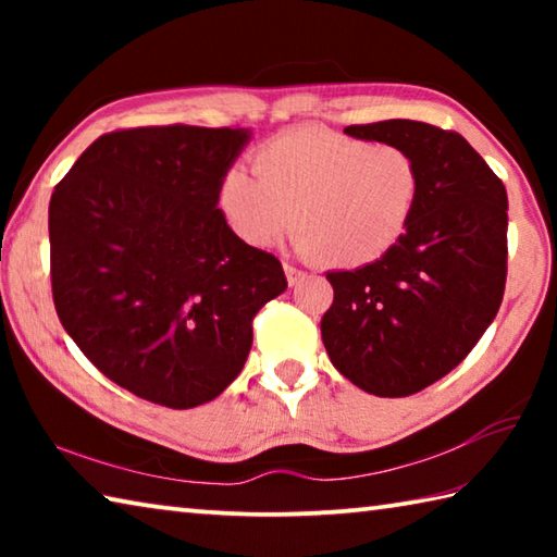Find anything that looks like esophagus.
Wrapping results in <instances>:
<instances>
[{"label":"esophagus","mask_w":557,"mask_h":557,"mask_svg":"<svg viewBox=\"0 0 557 557\" xmlns=\"http://www.w3.org/2000/svg\"><path fill=\"white\" fill-rule=\"evenodd\" d=\"M285 275H287V280H289V285H297L299 280H305V272H301V270L295 268V265H289V262H285Z\"/></svg>","instance_id":"obj_1"}]
</instances>
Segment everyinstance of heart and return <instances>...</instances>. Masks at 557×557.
I'll use <instances>...</instances> for the list:
<instances>
[{"instance_id": "1", "label": "heart", "mask_w": 557, "mask_h": 557, "mask_svg": "<svg viewBox=\"0 0 557 557\" xmlns=\"http://www.w3.org/2000/svg\"><path fill=\"white\" fill-rule=\"evenodd\" d=\"M256 174L225 169L219 209L252 248L295 228L299 248L332 268H363L398 245L422 199V166L410 149L322 127H297L256 149Z\"/></svg>"}]
</instances>
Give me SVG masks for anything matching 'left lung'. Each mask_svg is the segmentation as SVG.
Masks as SVG:
<instances>
[{
    "instance_id": "1",
    "label": "left lung",
    "mask_w": 557,
    "mask_h": 557,
    "mask_svg": "<svg viewBox=\"0 0 557 557\" xmlns=\"http://www.w3.org/2000/svg\"><path fill=\"white\" fill-rule=\"evenodd\" d=\"M344 132L410 149L425 178L410 231L388 256L326 272L334 301L322 317L338 373L366 393L405 398L465 361L502 307L506 188L455 129L383 120Z\"/></svg>"
}]
</instances>
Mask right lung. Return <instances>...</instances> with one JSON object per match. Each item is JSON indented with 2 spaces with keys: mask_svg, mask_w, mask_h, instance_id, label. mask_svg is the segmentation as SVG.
I'll return each instance as SVG.
<instances>
[{
  "mask_svg": "<svg viewBox=\"0 0 557 557\" xmlns=\"http://www.w3.org/2000/svg\"><path fill=\"white\" fill-rule=\"evenodd\" d=\"M248 132L162 125L98 137L49 203L55 314L96 369L164 408L213 400L243 371L252 319L287 287L243 243L219 184Z\"/></svg>",
  "mask_w": 557,
  "mask_h": 557,
  "instance_id": "add662e5",
  "label": "right lung"
}]
</instances>
